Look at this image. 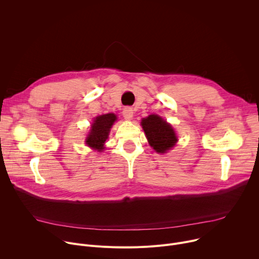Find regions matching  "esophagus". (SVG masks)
Instances as JSON below:
<instances>
[{
	"instance_id": "esophagus-1",
	"label": "esophagus",
	"mask_w": 259,
	"mask_h": 259,
	"mask_svg": "<svg viewBox=\"0 0 259 259\" xmlns=\"http://www.w3.org/2000/svg\"><path fill=\"white\" fill-rule=\"evenodd\" d=\"M123 117L126 119V120H131L132 117H133V108L127 106L123 109Z\"/></svg>"
}]
</instances>
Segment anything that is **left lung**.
Here are the masks:
<instances>
[{
	"label": "left lung",
	"mask_w": 259,
	"mask_h": 259,
	"mask_svg": "<svg viewBox=\"0 0 259 259\" xmlns=\"http://www.w3.org/2000/svg\"><path fill=\"white\" fill-rule=\"evenodd\" d=\"M141 126L150 145L158 154L167 153L178 140L172 126L158 115L143 118Z\"/></svg>",
	"instance_id": "left-lung-1"
}]
</instances>
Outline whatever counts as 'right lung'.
I'll return each instance as SVG.
<instances>
[{"label":"right lung","mask_w":259,"mask_h":259,"mask_svg":"<svg viewBox=\"0 0 259 259\" xmlns=\"http://www.w3.org/2000/svg\"><path fill=\"white\" fill-rule=\"evenodd\" d=\"M117 121V116L113 113L98 116L94 119L90 132L86 138V144L93 150L101 152L104 150V142L108 138L110 128Z\"/></svg>","instance_id":"1"}]
</instances>
